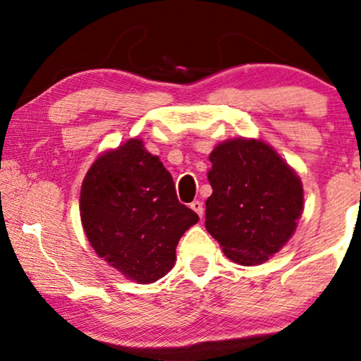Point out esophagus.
I'll return each mask as SVG.
<instances>
[{"label": "esophagus", "mask_w": 361, "mask_h": 361, "mask_svg": "<svg viewBox=\"0 0 361 361\" xmlns=\"http://www.w3.org/2000/svg\"><path fill=\"white\" fill-rule=\"evenodd\" d=\"M190 209L194 210V212L197 214L200 219H202V215H204V207H202V202H200V200H194V202L190 204Z\"/></svg>", "instance_id": "esophagus-1"}]
</instances>
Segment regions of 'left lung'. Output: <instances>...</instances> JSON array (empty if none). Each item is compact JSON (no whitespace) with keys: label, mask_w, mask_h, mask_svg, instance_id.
Here are the masks:
<instances>
[{"label":"left lung","mask_w":361,"mask_h":361,"mask_svg":"<svg viewBox=\"0 0 361 361\" xmlns=\"http://www.w3.org/2000/svg\"><path fill=\"white\" fill-rule=\"evenodd\" d=\"M205 228L235 264L259 265L290 240L303 212L300 177L262 139L237 137L210 152Z\"/></svg>","instance_id":"1"}]
</instances>
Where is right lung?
<instances>
[{"instance_id": "add662e5", "label": "right lung", "mask_w": 361, "mask_h": 361, "mask_svg": "<svg viewBox=\"0 0 361 361\" xmlns=\"http://www.w3.org/2000/svg\"><path fill=\"white\" fill-rule=\"evenodd\" d=\"M81 222L96 254L126 279L152 283L174 267L176 247L199 215L142 140L102 152L81 185Z\"/></svg>"}]
</instances>
